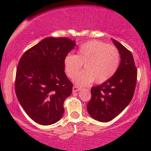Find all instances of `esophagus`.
Returning <instances> with one entry per match:
<instances>
[{"label": "esophagus", "mask_w": 151, "mask_h": 151, "mask_svg": "<svg viewBox=\"0 0 151 151\" xmlns=\"http://www.w3.org/2000/svg\"><path fill=\"white\" fill-rule=\"evenodd\" d=\"M80 89L81 88L77 86H74L73 88H72V91H73V92H77V91H79Z\"/></svg>", "instance_id": "1"}]
</instances>
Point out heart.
<instances>
[{"mask_svg":"<svg viewBox=\"0 0 151 151\" xmlns=\"http://www.w3.org/2000/svg\"><path fill=\"white\" fill-rule=\"evenodd\" d=\"M120 62L119 52L115 47L107 45L98 40L83 43L77 55L68 54L64 60V67L67 76L73 78L84 64L85 70L74 79L78 85H89L92 81L101 84L111 79L118 70Z\"/></svg>","mask_w":151,"mask_h":151,"instance_id":"heart-1","label":"heart"}]
</instances>
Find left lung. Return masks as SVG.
<instances>
[{
    "mask_svg": "<svg viewBox=\"0 0 151 151\" xmlns=\"http://www.w3.org/2000/svg\"><path fill=\"white\" fill-rule=\"evenodd\" d=\"M121 55V63L114 75L101 85L91 89L87 104L89 115L101 122H108L119 115L132 99L137 80V70L131 52L112 39Z\"/></svg>",
    "mask_w": 151,
    "mask_h": 151,
    "instance_id": "8db88e82",
    "label": "left lung"
}]
</instances>
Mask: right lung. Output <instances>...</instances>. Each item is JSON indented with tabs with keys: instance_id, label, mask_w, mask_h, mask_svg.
<instances>
[{
	"instance_id": "add662e5",
	"label": "right lung",
	"mask_w": 151,
	"mask_h": 151,
	"mask_svg": "<svg viewBox=\"0 0 151 151\" xmlns=\"http://www.w3.org/2000/svg\"><path fill=\"white\" fill-rule=\"evenodd\" d=\"M67 37H46L22 55L17 67L15 89L20 105L41 125L61 119L64 101L72 92L64 60L75 46Z\"/></svg>"
}]
</instances>
